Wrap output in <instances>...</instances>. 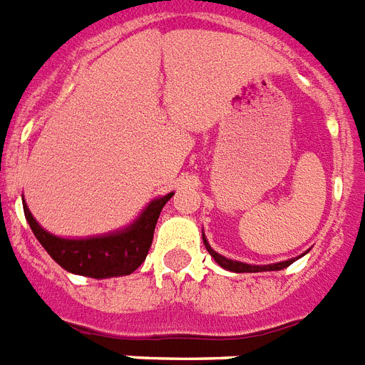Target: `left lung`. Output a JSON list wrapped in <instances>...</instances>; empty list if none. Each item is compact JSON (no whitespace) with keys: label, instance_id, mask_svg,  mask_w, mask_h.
Wrapping results in <instances>:
<instances>
[{"label":"left lung","instance_id":"8db88e82","mask_svg":"<svg viewBox=\"0 0 365 365\" xmlns=\"http://www.w3.org/2000/svg\"><path fill=\"white\" fill-rule=\"evenodd\" d=\"M202 240H204V245H206V250H208V253L212 255L213 259H215V262H217L221 268L230 269V272H238V274H253V272H272V269H283L294 262V259H290V260H285V262H277V264H268V266L245 264V262H238V260L225 259V257H221V255L215 253V251L210 247V244L206 242V238H204V236H202Z\"/></svg>","mask_w":365,"mask_h":365}]
</instances>
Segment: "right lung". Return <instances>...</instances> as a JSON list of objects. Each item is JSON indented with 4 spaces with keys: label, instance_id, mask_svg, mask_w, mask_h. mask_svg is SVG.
Returning <instances> with one entry per match:
<instances>
[{
    "label": "right lung",
    "instance_id": "1",
    "mask_svg": "<svg viewBox=\"0 0 365 365\" xmlns=\"http://www.w3.org/2000/svg\"><path fill=\"white\" fill-rule=\"evenodd\" d=\"M173 195L174 192H168L167 197L153 200L129 229L110 234V236H99V238H58L41 229V225L35 221L26 204H24V215L28 219L35 238L61 268L73 274L103 279V277L133 274L146 260L148 251L152 247L153 230H155L159 213Z\"/></svg>",
    "mask_w": 365,
    "mask_h": 365
}]
</instances>
